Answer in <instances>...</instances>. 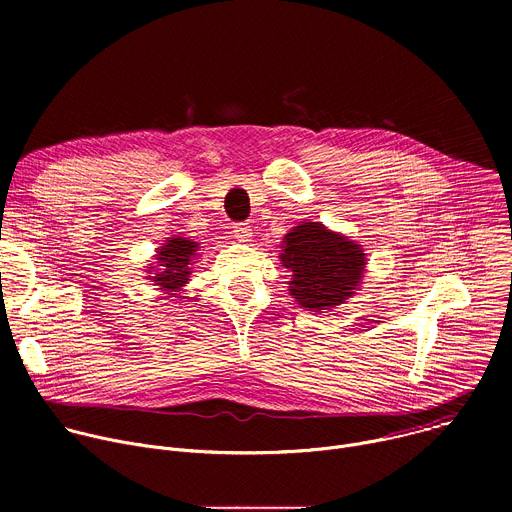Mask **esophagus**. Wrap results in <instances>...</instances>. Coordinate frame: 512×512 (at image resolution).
<instances>
[{
  "label": "esophagus",
  "mask_w": 512,
  "mask_h": 512,
  "mask_svg": "<svg viewBox=\"0 0 512 512\" xmlns=\"http://www.w3.org/2000/svg\"><path fill=\"white\" fill-rule=\"evenodd\" d=\"M233 235H235V239H239L241 243H247V241H251V237H253V229H251L247 223L235 225V227H233Z\"/></svg>",
  "instance_id": "1"
}]
</instances>
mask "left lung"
Here are the masks:
<instances>
[{
    "label": "left lung",
    "mask_w": 512,
    "mask_h": 512,
    "mask_svg": "<svg viewBox=\"0 0 512 512\" xmlns=\"http://www.w3.org/2000/svg\"><path fill=\"white\" fill-rule=\"evenodd\" d=\"M281 265L291 271L289 296L312 312L350 300L367 271L362 245L322 223H302L281 241Z\"/></svg>",
    "instance_id": "left-lung-1"
}]
</instances>
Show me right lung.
Here are the masks:
<instances>
[{"instance_id": "add662e5", "label": "right lung", "mask_w": 512, "mask_h": 512, "mask_svg": "<svg viewBox=\"0 0 512 512\" xmlns=\"http://www.w3.org/2000/svg\"><path fill=\"white\" fill-rule=\"evenodd\" d=\"M198 243L190 237H168L162 247H158L154 255V263L145 269V279L154 281L160 291H164L166 298H178L184 285L190 281L192 265L198 259Z\"/></svg>"}]
</instances>
